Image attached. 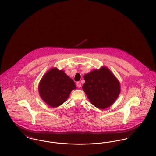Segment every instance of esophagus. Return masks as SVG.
Returning a JSON list of instances; mask_svg holds the SVG:
<instances>
[{"label": "esophagus", "instance_id": "esophagus-1", "mask_svg": "<svg viewBox=\"0 0 156 156\" xmlns=\"http://www.w3.org/2000/svg\"><path fill=\"white\" fill-rule=\"evenodd\" d=\"M76 86H77V88H80L81 87V83H80V82H77V83H76Z\"/></svg>", "mask_w": 156, "mask_h": 156}]
</instances>
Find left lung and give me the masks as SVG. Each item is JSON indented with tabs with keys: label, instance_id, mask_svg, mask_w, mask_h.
Masks as SVG:
<instances>
[{
	"label": "left lung",
	"instance_id": "obj_1",
	"mask_svg": "<svg viewBox=\"0 0 156 156\" xmlns=\"http://www.w3.org/2000/svg\"><path fill=\"white\" fill-rule=\"evenodd\" d=\"M85 83L82 89L95 107L105 109L113 104L118 97L120 83L106 67L94 69L84 75Z\"/></svg>",
	"mask_w": 156,
	"mask_h": 156
}]
</instances>
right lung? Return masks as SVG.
I'll return each instance as SVG.
<instances>
[{
	"label": "right lung",
	"instance_id": "obj_1",
	"mask_svg": "<svg viewBox=\"0 0 156 156\" xmlns=\"http://www.w3.org/2000/svg\"><path fill=\"white\" fill-rule=\"evenodd\" d=\"M76 88L74 82L64 73L56 68L48 70L39 85V94L49 106L56 108L62 105L68 98L72 90Z\"/></svg>",
	"mask_w": 156,
	"mask_h": 156
}]
</instances>
